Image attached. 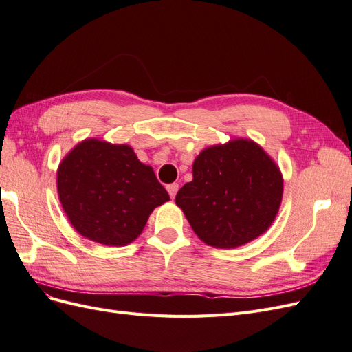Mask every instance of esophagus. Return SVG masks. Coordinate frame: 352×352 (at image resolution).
I'll use <instances>...</instances> for the list:
<instances>
[{"instance_id": "34e87169", "label": "esophagus", "mask_w": 352, "mask_h": 352, "mask_svg": "<svg viewBox=\"0 0 352 352\" xmlns=\"http://www.w3.org/2000/svg\"><path fill=\"white\" fill-rule=\"evenodd\" d=\"M177 190H179V185L177 184L167 185V192H168V195H170V198H172V199H175Z\"/></svg>"}]
</instances>
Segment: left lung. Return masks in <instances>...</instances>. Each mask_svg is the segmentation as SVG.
I'll return each instance as SVG.
<instances>
[{"mask_svg":"<svg viewBox=\"0 0 352 352\" xmlns=\"http://www.w3.org/2000/svg\"><path fill=\"white\" fill-rule=\"evenodd\" d=\"M192 182L176 195L198 238L216 248H236L270 228L283 179L279 167L251 140L206 148L194 162Z\"/></svg>","mask_w":352,"mask_h":352,"instance_id":"8db88e82","label":"left lung"}]
</instances>
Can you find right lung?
<instances>
[{
    "label": "right lung",
    "mask_w": 352,
    "mask_h": 352,
    "mask_svg": "<svg viewBox=\"0 0 352 352\" xmlns=\"http://www.w3.org/2000/svg\"><path fill=\"white\" fill-rule=\"evenodd\" d=\"M57 189L72 226L109 247L135 241L153 210L170 199L153 167L129 145L98 140L78 144L63 158Z\"/></svg>",
    "instance_id": "1"
}]
</instances>
